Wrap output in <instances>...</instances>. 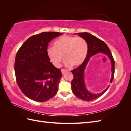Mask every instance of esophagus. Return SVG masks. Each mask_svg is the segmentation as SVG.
I'll return each mask as SVG.
<instances>
[{
    "label": "esophagus",
    "mask_w": 131,
    "mask_h": 131,
    "mask_svg": "<svg viewBox=\"0 0 131 131\" xmlns=\"http://www.w3.org/2000/svg\"><path fill=\"white\" fill-rule=\"evenodd\" d=\"M61 72H62V74L63 75V74H64L65 73H66L67 72V70H66V69H62L61 70Z\"/></svg>",
    "instance_id": "34e87169"
}]
</instances>
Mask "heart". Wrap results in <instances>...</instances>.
<instances>
[{"label":"heart","mask_w":131,"mask_h":131,"mask_svg":"<svg viewBox=\"0 0 131 131\" xmlns=\"http://www.w3.org/2000/svg\"><path fill=\"white\" fill-rule=\"evenodd\" d=\"M54 46L48 47L46 53L56 67L61 66L63 56L66 67L79 66L84 62L88 54V43L82 38L64 35L54 42Z\"/></svg>","instance_id":"heart-1"}]
</instances>
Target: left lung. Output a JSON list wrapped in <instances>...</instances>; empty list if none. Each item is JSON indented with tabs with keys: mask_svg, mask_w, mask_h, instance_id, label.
Masks as SVG:
<instances>
[{
	"mask_svg": "<svg viewBox=\"0 0 131 131\" xmlns=\"http://www.w3.org/2000/svg\"><path fill=\"white\" fill-rule=\"evenodd\" d=\"M74 34H76V33H74ZM77 34L82 38L84 39L88 43V52L84 62L78 68L71 71L74 77L73 80L71 82V85H72L71 87L73 93L78 98H80L84 101H92L102 96L108 90L110 85H108L104 91L99 93L90 92L87 89L85 81L84 73L91 57L99 53H103L108 57L112 66L111 67L112 77L110 80V83L112 82L114 79L115 62L109 48L103 41L100 40V39L89 33H78Z\"/></svg>",
	"mask_w": 131,
	"mask_h": 131,
	"instance_id": "8db88e82",
	"label": "left lung"
}]
</instances>
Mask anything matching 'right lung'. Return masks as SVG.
<instances>
[{
  "instance_id": "obj_1",
  "label": "right lung",
  "mask_w": 131,
  "mask_h": 131,
  "mask_svg": "<svg viewBox=\"0 0 131 131\" xmlns=\"http://www.w3.org/2000/svg\"><path fill=\"white\" fill-rule=\"evenodd\" d=\"M62 33L42 32L30 37L17 52L15 72L18 86L30 100L44 102L53 97L62 77L61 70L50 62L49 43Z\"/></svg>"
}]
</instances>
